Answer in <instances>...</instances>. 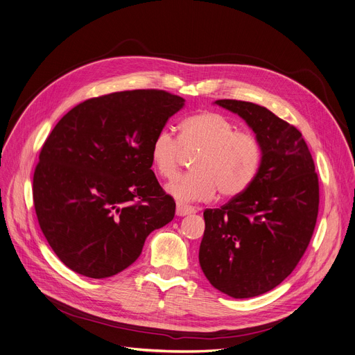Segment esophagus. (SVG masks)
I'll use <instances>...</instances> for the list:
<instances>
[{
    "label": "esophagus",
    "mask_w": 355,
    "mask_h": 355,
    "mask_svg": "<svg viewBox=\"0 0 355 355\" xmlns=\"http://www.w3.org/2000/svg\"><path fill=\"white\" fill-rule=\"evenodd\" d=\"M195 212H196L195 207L178 202V205H176V215L178 216H186V215H191V214H195Z\"/></svg>",
    "instance_id": "esophagus-1"
}]
</instances>
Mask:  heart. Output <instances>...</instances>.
I'll list each match as a JSON object with an SVG mask.
<instances>
[{
    "label": "heart",
    "mask_w": 355,
    "mask_h": 355,
    "mask_svg": "<svg viewBox=\"0 0 355 355\" xmlns=\"http://www.w3.org/2000/svg\"><path fill=\"white\" fill-rule=\"evenodd\" d=\"M184 152H199L193 162L195 172L176 176L164 191L179 202L209 200L216 189L223 198H235L252 184L261 163V143L248 132H239L227 117L205 112L186 119L178 139L169 129L156 133L150 146L155 171L169 179L179 169Z\"/></svg>",
    "instance_id": "1"
}]
</instances>
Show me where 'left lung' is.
Segmentation results:
<instances>
[{
    "mask_svg": "<svg viewBox=\"0 0 355 355\" xmlns=\"http://www.w3.org/2000/svg\"><path fill=\"white\" fill-rule=\"evenodd\" d=\"M215 104L246 121L262 157L243 193L203 212L199 263L220 293L252 298L279 285L302 258L318 216V176L298 129L254 103Z\"/></svg>",
    "mask_w": 355,
    "mask_h": 355,
    "instance_id": "obj_1",
    "label": "left lung"
}]
</instances>
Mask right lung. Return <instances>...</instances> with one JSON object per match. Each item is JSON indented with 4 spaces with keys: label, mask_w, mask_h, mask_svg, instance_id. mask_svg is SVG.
I'll use <instances>...</instances> for the list:
<instances>
[{
    "label": "right lung",
    "mask_w": 355,
    "mask_h": 355,
    "mask_svg": "<svg viewBox=\"0 0 355 355\" xmlns=\"http://www.w3.org/2000/svg\"><path fill=\"white\" fill-rule=\"evenodd\" d=\"M184 98L132 90L89 98L62 117L40 152L33 198L41 231L74 272L109 278L130 266L176 203L152 168L150 146Z\"/></svg>",
    "instance_id": "right-lung-1"
}]
</instances>
